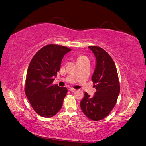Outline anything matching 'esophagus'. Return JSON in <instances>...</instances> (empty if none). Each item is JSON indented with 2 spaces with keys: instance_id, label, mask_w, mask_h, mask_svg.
<instances>
[{
  "instance_id": "1",
  "label": "esophagus",
  "mask_w": 146,
  "mask_h": 146,
  "mask_svg": "<svg viewBox=\"0 0 146 146\" xmlns=\"http://www.w3.org/2000/svg\"><path fill=\"white\" fill-rule=\"evenodd\" d=\"M70 90L71 91V92H74V91H76V89H74V88H70Z\"/></svg>"
}]
</instances>
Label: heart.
I'll list each match as a JSON object with an SVG mask.
<instances>
[{
    "instance_id": "obj_1",
    "label": "heart",
    "mask_w": 146,
    "mask_h": 146,
    "mask_svg": "<svg viewBox=\"0 0 146 146\" xmlns=\"http://www.w3.org/2000/svg\"><path fill=\"white\" fill-rule=\"evenodd\" d=\"M85 59H87V57L84 55H79L77 57V60L78 62V61H81V60H85Z\"/></svg>"
}]
</instances>
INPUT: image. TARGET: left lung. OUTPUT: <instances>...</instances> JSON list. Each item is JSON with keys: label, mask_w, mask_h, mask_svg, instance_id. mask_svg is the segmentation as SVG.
<instances>
[{"label": "left lung", "mask_w": 146, "mask_h": 146, "mask_svg": "<svg viewBox=\"0 0 146 146\" xmlns=\"http://www.w3.org/2000/svg\"><path fill=\"white\" fill-rule=\"evenodd\" d=\"M96 57L97 65L92 81L96 92L92 97L85 92L81 101V110L90 120L97 121L105 119L114 108L120 93V82L114 60L100 47L90 46Z\"/></svg>", "instance_id": "8db88e82"}]
</instances>
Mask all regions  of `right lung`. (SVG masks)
I'll return each mask as SVG.
<instances>
[{
	"label": "right lung",
	"instance_id": "right-lung-1",
	"mask_svg": "<svg viewBox=\"0 0 146 146\" xmlns=\"http://www.w3.org/2000/svg\"><path fill=\"white\" fill-rule=\"evenodd\" d=\"M71 50L61 45H46L35 54L29 64L25 93L33 109L41 117L55 115L63 105L67 89L54 85L52 82L60 70L64 55Z\"/></svg>",
	"mask_w": 146,
	"mask_h": 146
}]
</instances>
